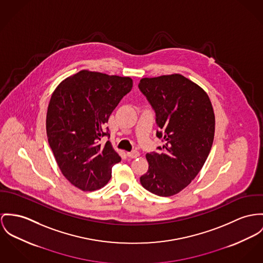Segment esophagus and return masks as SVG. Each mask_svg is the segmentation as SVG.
<instances>
[{
  "label": "esophagus",
  "instance_id": "34e87169",
  "mask_svg": "<svg viewBox=\"0 0 263 263\" xmlns=\"http://www.w3.org/2000/svg\"><path fill=\"white\" fill-rule=\"evenodd\" d=\"M127 156L129 158H137L139 156V152L137 150H134V151H131V152H127Z\"/></svg>",
  "mask_w": 263,
  "mask_h": 263
}]
</instances>
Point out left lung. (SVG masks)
Listing matches in <instances>:
<instances>
[{
    "instance_id": "1",
    "label": "left lung",
    "mask_w": 263,
    "mask_h": 263,
    "mask_svg": "<svg viewBox=\"0 0 263 263\" xmlns=\"http://www.w3.org/2000/svg\"><path fill=\"white\" fill-rule=\"evenodd\" d=\"M155 112L156 136L164 145L146 154L142 186L158 196H172L201 170L212 147L215 117L202 88L179 74L144 78L138 85Z\"/></svg>"
}]
</instances>
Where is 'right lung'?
Returning <instances> with one entry per match:
<instances>
[{
  "mask_svg": "<svg viewBox=\"0 0 263 263\" xmlns=\"http://www.w3.org/2000/svg\"><path fill=\"white\" fill-rule=\"evenodd\" d=\"M133 86L129 77L83 70L61 82L48 106L49 145L63 175L83 191L100 189L121 161L110 141L105 123Z\"/></svg>",
  "mask_w": 263,
  "mask_h": 263,
  "instance_id": "1",
  "label": "right lung"
}]
</instances>
